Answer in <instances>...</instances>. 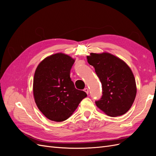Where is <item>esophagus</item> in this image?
<instances>
[{"label": "esophagus", "instance_id": "obj_1", "mask_svg": "<svg viewBox=\"0 0 156 156\" xmlns=\"http://www.w3.org/2000/svg\"><path fill=\"white\" fill-rule=\"evenodd\" d=\"M84 91L87 94H88V92H89V90H88V88H85L84 89Z\"/></svg>", "mask_w": 156, "mask_h": 156}]
</instances>
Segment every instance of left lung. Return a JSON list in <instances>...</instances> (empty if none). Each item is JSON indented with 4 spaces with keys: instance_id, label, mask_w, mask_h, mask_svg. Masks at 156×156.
<instances>
[{
    "instance_id": "left-lung-1",
    "label": "left lung",
    "mask_w": 156,
    "mask_h": 156,
    "mask_svg": "<svg viewBox=\"0 0 156 156\" xmlns=\"http://www.w3.org/2000/svg\"><path fill=\"white\" fill-rule=\"evenodd\" d=\"M102 84L103 95L96 106L106 115H124L133 105L136 94L133 72L124 60L111 53H93L87 56Z\"/></svg>"
}]
</instances>
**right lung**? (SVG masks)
Segmentation results:
<instances>
[{
  "instance_id": "right-lung-1",
  "label": "right lung",
  "mask_w": 156,
  "mask_h": 156,
  "mask_svg": "<svg viewBox=\"0 0 156 156\" xmlns=\"http://www.w3.org/2000/svg\"><path fill=\"white\" fill-rule=\"evenodd\" d=\"M75 59L62 53L50 55L37 66L33 81L36 104L46 118L62 122L72 116L85 92L75 88L70 78Z\"/></svg>"
}]
</instances>
